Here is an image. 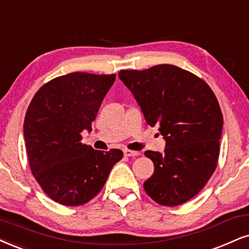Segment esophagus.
<instances>
[{
    "instance_id": "34e87169",
    "label": "esophagus",
    "mask_w": 249,
    "mask_h": 249,
    "mask_svg": "<svg viewBox=\"0 0 249 249\" xmlns=\"http://www.w3.org/2000/svg\"><path fill=\"white\" fill-rule=\"evenodd\" d=\"M124 153L125 157H137L141 155L139 151H131V150H124Z\"/></svg>"
}]
</instances>
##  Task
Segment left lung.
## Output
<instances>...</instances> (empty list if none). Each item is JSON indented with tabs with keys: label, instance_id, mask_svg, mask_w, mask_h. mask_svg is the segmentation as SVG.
<instances>
[{
	"label": "left lung",
	"instance_id": "left-lung-1",
	"mask_svg": "<svg viewBox=\"0 0 249 249\" xmlns=\"http://www.w3.org/2000/svg\"><path fill=\"white\" fill-rule=\"evenodd\" d=\"M119 77L133 93L146 124L158 125L164 152L145 151L155 164L144 190L166 207L182 204L205 186L216 170L223 115L218 100L194 73L159 64L121 70Z\"/></svg>",
	"mask_w": 249,
	"mask_h": 249
}]
</instances>
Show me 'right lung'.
I'll return each mask as SVG.
<instances>
[{
    "label": "right lung",
    "mask_w": 249,
    "mask_h": 249,
    "mask_svg": "<svg viewBox=\"0 0 249 249\" xmlns=\"http://www.w3.org/2000/svg\"><path fill=\"white\" fill-rule=\"evenodd\" d=\"M114 81V73L60 76L40 88L27 108L23 130L31 171L57 203L76 207L93 198L124 156L81 143Z\"/></svg>",
    "instance_id": "obj_1"
}]
</instances>
